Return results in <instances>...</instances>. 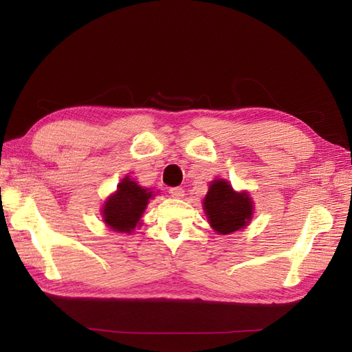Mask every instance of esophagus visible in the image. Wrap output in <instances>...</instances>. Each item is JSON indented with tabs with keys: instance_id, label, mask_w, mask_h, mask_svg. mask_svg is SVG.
Wrapping results in <instances>:
<instances>
[{
	"instance_id": "1",
	"label": "esophagus",
	"mask_w": 352,
	"mask_h": 352,
	"mask_svg": "<svg viewBox=\"0 0 352 352\" xmlns=\"http://www.w3.org/2000/svg\"><path fill=\"white\" fill-rule=\"evenodd\" d=\"M169 193H170V197H174V198H183L184 189L183 188H170Z\"/></svg>"
}]
</instances>
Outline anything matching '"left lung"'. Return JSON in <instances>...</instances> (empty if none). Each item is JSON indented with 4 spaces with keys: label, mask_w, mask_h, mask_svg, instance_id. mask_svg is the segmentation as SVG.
<instances>
[{
    "label": "left lung",
    "mask_w": 352,
    "mask_h": 352,
    "mask_svg": "<svg viewBox=\"0 0 352 352\" xmlns=\"http://www.w3.org/2000/svg\"><path fill=\"white\" fill-rule=\"evenodd\" d=\"M203 208L210 227L218 234H231L250 226L254 201L246 190L237 192L227 180L218 178L208 186Z\"/></svg>",
    "instance_id": "left-lung-1"
}]
</instances>
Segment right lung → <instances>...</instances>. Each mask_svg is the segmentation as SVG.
I'll return each instance as SVG.
<instances>
[{"label": "right lung", "instance_id": "right-lung-1", "mask_svg": "<svg viewBox=\"0 0 352 352\" xmlns=\"http://www.w3.org/2000/svg\"><path fill=\"white\" fill-rule=\"evenodd\" d=\"M154 197L151 189L142 188L130 175H125L116 190L104 201L102 222L116 233L130 234L134 228L140 227L142 214L145 213L149 199Z\"/></svg>", "mask_w": 352, "mask_h": 352}]
</instances>
